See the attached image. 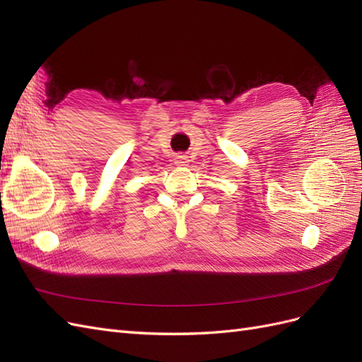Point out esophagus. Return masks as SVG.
Here are the masks:
<instances>
[{
    "mask_svg": "<svg viewBox=\"0 0 362 362\" xmlns=\"http://www.w3.org/2000/svg\"><path fill=\"white\" fill-rule=\"evenodd\" d=\"M175 165H177V167H187V165H188V159L185 158V156H177V160H175Z\"/></svg>",
    "mask_w": 362,
    "mask_h": 362,
    "instance_id": "34e87169",
    "label": "esophagus"
}]
</instances>
